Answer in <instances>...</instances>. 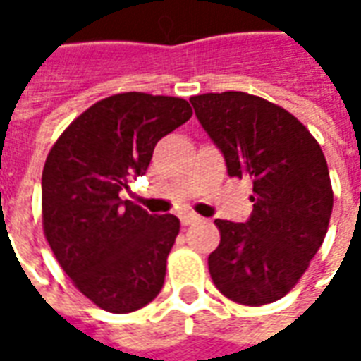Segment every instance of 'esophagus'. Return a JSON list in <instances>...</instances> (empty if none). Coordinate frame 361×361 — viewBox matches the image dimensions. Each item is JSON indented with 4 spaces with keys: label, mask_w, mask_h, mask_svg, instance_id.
<instances>
[{
    "label": "esophagus",
    "mask_w": 361,
    "mask_h": 361,
    "mask_svg": "<svg viewBox=\"0 0 361 361\" xmlns=\"http://www.w3.org/2000/svg\"><path fill=\"white\" fill-rule=\"evenodd\" d=\"M197 222H201V216H197V214H193V212H185V214H181V224H183V226L197 224Z\"/></svg>",
    "instance_id": "1"
}]
</instances>
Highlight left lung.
<instances>
[{"label": "left lung", "mask_w": 361, "mask_h": 361, "mask_svg": "<svg viewBox=\"0 0 361 361\" xmlns=\"http://www.w3.org/2000/svg\"><path fill=\"white\" fill-rule=\"evenodd\" d=\"M222 150L228 176L253 181L247 222L214 220L209 272L222 294L265 305L298 284L325 240L333 185L323 150L302 121L261 96L228 90L189 98Z\"/></svg>", "instance_id": "8db88e82"}]
</instances>
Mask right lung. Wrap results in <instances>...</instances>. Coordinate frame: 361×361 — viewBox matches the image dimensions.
Returning <instances> with one entry per match:
<instances>
[{
  "label": "right lung",
  "mask_w": 361,
  "mask_h": 361,
  "mask_svg": "<svg viewBox=\"0 0 361 361\" xmlns=\"http://www.w3.org/2000/svg\"><path fill=\"white\" fill-rule=\"evenodd\" d=\"M191 114L176 96H108L75 118L48 152L44 235L75 288L100 310L131 313L162 290L180 220L149 214L119 191L147 172L157 142Z\"/></svg>",
  "instance_id": "right-lung-1"
}]
</instances>
